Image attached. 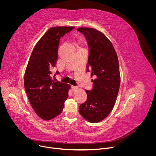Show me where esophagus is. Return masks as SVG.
<instances>
[{
	"label": "esophagus",
	"instance_id": "34e87169",
	"mask_svg": "<svg viewBox=\"0 0 156 156\" xmlns=\"http://www.w3.org/2000/svg\"><path fill=\"white\" fill-rule=\"evenodd\" d=\"M71 89L73 90H77L78 88H77V87H71Z\"/></svg>",
	"mask_w": 156,
	"mask_h": 156
}]
</instances>
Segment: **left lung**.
<instances>
[{"mask_svg": "<svg viewBox=\"0 0 156 156\" xmlns=\"http://www.w3.org/2000/svg\"><path fill=\"white\" fill-rule=\"evenodd\" d=\"M77 30L85 37L89 47L87 71H91L92 88L87 101L80 105V114L89 122L96 123L106 118L115 105L120 85L118 59L109 39L101 32L89 27Z\"/></svg>", "mask_w": 156, "mask_h": 156, "instance_id": "1", "label": "left lung"}]
</instances>
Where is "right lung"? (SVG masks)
I'll return each mask as SVG.
<instances>
[{
	"label": "right lung",
	"mask_w": 156,
	"mask_h": 156,
	"mask_svg": "<svg viewBox=\"0 0 156 156\" xmlns=\"http://www.w3.org/2000/svg\"><path fill=\"white\" fill-rule=\"evenodd\" d=\"M74 27L61 26L48 29L35 46L27 66L24 88L34 111L44 120L60 115L68 97L69 85L53 82L51 70L58 59L61 38Z\"/></svg>",
	"instance_id": "1"
}]
</instances>
